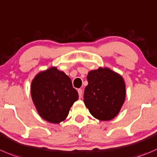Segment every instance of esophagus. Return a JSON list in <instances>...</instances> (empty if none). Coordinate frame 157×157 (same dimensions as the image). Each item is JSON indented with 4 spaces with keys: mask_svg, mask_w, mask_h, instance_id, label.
I'll list each match as a JSON object with an SVG mask.
<instances>
[{
    "mask_svg": "<svg viewBox=\"0 0 157 157\" xmlns=\"http://www.w3.org/2000/svg\"><path fill=\"white\" fill-rule=\"evenodd\" d=\"M77 92H78V94H79V97H80V98H81V97H82V94H83V90H82L81 89H78Z\"/></svg>",
    "mask_w": 157,
    "mask_h": 157,
    "instance_id": "esophagus-1",
    "label": "esophagus"
}]
</instances>
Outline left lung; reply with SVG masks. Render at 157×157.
Segmentation results:
<instances>
[{
  "label": "left lung",
  "instance_id": "left-lung-1",
  "mask_svg": "<svg viewBox=\"0 0 157 157\" xmlns=\"http://www.w3.org/2000/svg\"><path fill=\"white\" fill-rule=\"evenodd\" d=\"M83 101L93 117L108 121L119 113L126 97L123 77L109 68L100 67L87 75Z\"/></svg>",
  "mask_w": 157,
  "mask_h": 157
}]
</instances>
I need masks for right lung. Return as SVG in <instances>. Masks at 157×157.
Segmentation results:
<instances>
[{"instance_id": "1", "label": "right lung", "mask_w": 157, "mask_h": 157, "mask_svg": "<svg viewBox=\"0 0 157 157\" xmlns=\"http://www.w3.org/2000/svg\"><path fill=\"white\" fill-rule=\"evenodd\" d=\"M30 93L39 115L53 124L66 119L79 97L70 77L54 67L36 74L32 80Z\"/></svg>"}]
</instances>
